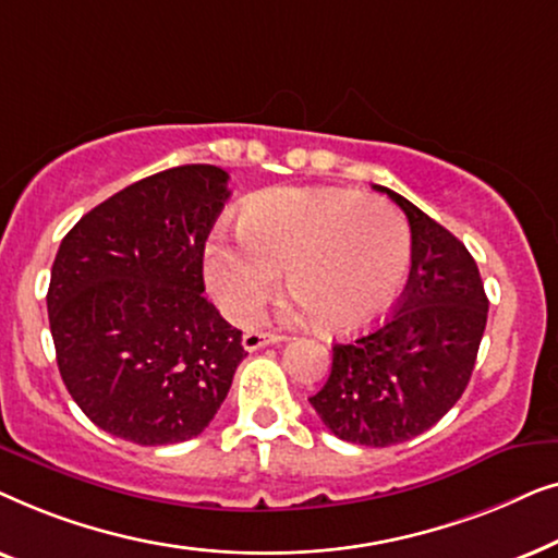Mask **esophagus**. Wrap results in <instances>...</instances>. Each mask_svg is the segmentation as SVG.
<instances>
[{"label":"esophagus","instance_id":"obj_1","mask_svg":"<svg viewBox=\"0 0 558 558\" xmlns=\"http://www.w3.org/2000/svg\"><path fill=\"white\" fill-rule=\"evenodd\" d=\"M274 342H281V335H271V332H258V330H248L243 332L241 338V345L248 350V353H254L258 348H266V345H274Z\"/></svg>","mask_w":558,"mask_h":558}]
</instances>
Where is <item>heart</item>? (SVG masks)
I'll use <instances>...</instances> for the list:
<instances>
[{
    "instance_id": "b5f03b06",
    "label": "heart",
    "mask_w": 558,
    "mask_h": 558,
    "mask_svg": "<svg viewBox=\"0 0 558 558\" xmlns=\"http://www.w3.org/2000/svg\"><path fill=\"white\" fill-rule=\"evenodd\" d=\"M241 239L205 246L203 277L218 307L251 323L279 287L294 292L287 317L327 332L378 323L409 279L411 239L401 213L376 195L335 187H274L243 203Z\"/></svg>"
}]
</instances>
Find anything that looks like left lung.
I'll return each mask as SVG.
<instances>
[{"mask_svg": "<svg viewBox=\"0 0 558 558\" xmlns=\"http://www.w3.org/2000/svg\"><path fill=\"white\" fill-rule=\"evenodd\" d=\"M407 213L411 271L399 307L376 330L332 345V371L310 403L335 437L391 447L418 437L460 401L487 323L475 258L445 226L393 190Z\"/></svg>", "mask_w": 558, "mask_h": 558, "instance_id": "obj_1", "label": "left lung"}]
</instances>
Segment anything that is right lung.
Here are the masks:
<instances>
[{"mask_svg":"<svg viewBox=\"0 0 558 558\" xmlns=\"http://www.w3.org/2000/svg\"><path fill=\"white\" fill-rule=\"evenodd\" d=\"M228 172L182 165L111 195L75 223L50 271L63 384L98 429L178 445L213 422L246 357L205 300L203 251Z\"/></svg>","mask_w":558,"mask_h":558,"instance_id":"add662e5","label":"right lung"}]
</instances>
